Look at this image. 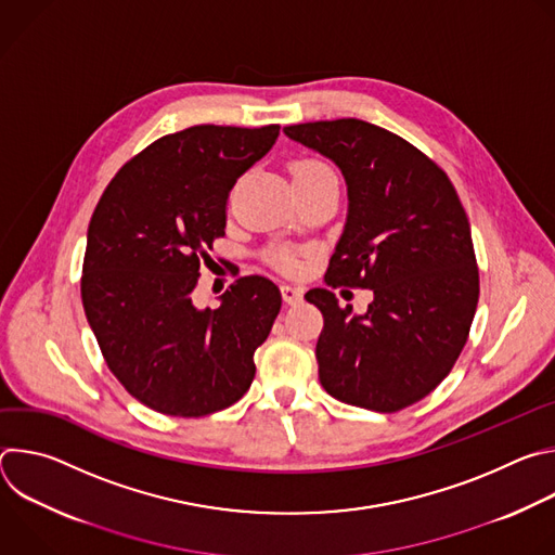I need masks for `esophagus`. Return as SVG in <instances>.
<instances>
[{
  "label": "esophagus",
  "mask_w": 555,
  "mask_h": 555,
  "mask_svg": "<svg viewBox=\"0 0 555 555\" xmlns=\"http://www.w3.org/2000/svg\"><path fill=\"white\" fill-rule=\"evenodd\" d=\"M281 294H283V300L287 305H296L302 300V289L300 287H294V285H281Z\"/></svg>",
  "instance_id": "esophagus-1"
}]
</instances>
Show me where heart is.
<instances>
[{"label": "heart", "instance_id": "b5f03b06", "mask_svg": "<svg viewBox=\"0 0 555 555\" xmlns=\"http://www.w3.org/2000/svg\"><path fill=\"white\" fill-rule=\"evenodd\" d=\"M319 176H336V173L332 171L330 165L313 160V157H307V160H298L292 165V180H307V178H319ZM274 263L283 270H294L298 266V259L287 250H279L274 253Z\"/></svg>", "mask_w": 555, "mask_h": 555}]
</instances>
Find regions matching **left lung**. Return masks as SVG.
Here are the masks:
<instances>
[{"mask_svg":"<svg viewBox=\"0 0 555 555\" xmlns=\"http://www.w3.org/2000/svg\"><path fill=\"white\" fill-rule=\"evenodd\" d=\"M321 153L347 182V221L327 285L364 287V313L334 292L305 294L323 311L319 377L332 398L375 413L402 411L454 366L477 311L472 232L448 176L404 138L340 118L283 127Z\"/></svg>","mask_w":555,"mask_h":555,"instance_id":"8db88e82","label":"left lung"}]
</instances>
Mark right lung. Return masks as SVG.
Masks as SVG:
<instances>
[{
	"label": "right lung",
	"mask_w": 555,
	"mask_h": 555,
	"mask_svg": "<svg viewBox=\"0 0 555 555\" xmlns=\"http://www.w3.org/2000/svg\"><path fill=\"white\" fill-rule=\"evenodd\" d=\"M279 125H197L165 135L105 189L90 228L81 296L107 366L144 406L204 417L244 398L255 351L281 309L266 276H242L197 307L199 263L225 234L234 182L274 146Z\"/></svg>",
	"instance_id": "add662e5"
}]
</instances>
